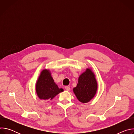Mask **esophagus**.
<instances>
[{
    "mask_svg": "<svg viewBox=\"0 0 134 134\" xmlns=\"http://www.w3.org/2000/svg\"><path fill=\"white\" fill-rule=\"evenodd\" d=\"M65 89H66V90L69 91L70 88V87H69V86H65Z\"/></svg>",
    "mask_w": 134,
    "mask_h": 134,
    "instance_id": "34e87169",
    "label": "esophagus"
}]
</instances>
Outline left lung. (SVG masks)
Segmentation results:
<instances>
[{
	"label": "left lung",
	"mask_w": 134,
	"mask_h": 134,
	"mask_svg": "<svg viewBox=\"0 0 134 134\" xmlns=\"http://www.w3.org/2000/svg\"><path fill=\"white\" fill-rule=\"evenodd\" d=\"M98 83L94 72L87 68L79 78V83L73 91L76 98L81 102L85 103L92 99L97 93Z\"/></svg>",
	"instance_id": "obj_1"
}]
</instances>
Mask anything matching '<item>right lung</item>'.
I'll use <instances>...</instances> for the list:
<instances>
[{
	"label": "right lung",
	"mask_w": 134,
	"mask_h": 134,
	"mask_svg": "<svg viewBox=\"0 0 134 134\" xmlns=\"http://www.w3.org/2000/svg\"><path fill=\"white\" fill-rule=\"evenodd\" d=\"M64 91L54 82L50 71L44 69L41 72L36 83V92L41 100H52L57 94Z\"/></svg>",
	"instance_id": "1"
}]
</instances>
